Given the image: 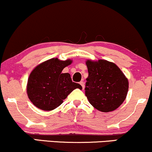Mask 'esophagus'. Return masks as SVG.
Here are the masks:
<instances>
[{
    "instance_id": "34e87169",
    "label": "esophagus",
    "mask_w": 152,
    "mask_h": 152,
    "mask_svg": "<svg viewBox=\"0 0 152 152\" xmlns=\"http://www.w3.org/2000/svg\"><path fill=\"white\" fill-rule=\"evenodd\" d=\"M80 84L81 86L83 87V89L84 90V88H85V83H84V82H83V81H81L80 83Z\"/></svg>"
}]
</instances>
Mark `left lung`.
Listing matches in <instances>:
<instances>
[{
    "instance_id": "obj_1",
    "label": "left lung",
    "mask_w": 152,
    "mask_h": 152,
    "mask_svg": "<svg viewBox=\"0 0 152 152\" xmlns=\"http://www.w3.org/2000/svg\"><path fill=\"white\" fill-rule=\"evenodd\" d=\"M88 77L85 95L90 103L102 112L113 111L126 98L129 81L115 64L103 59L87 60Z\"/></svg>"
}]
</instances>
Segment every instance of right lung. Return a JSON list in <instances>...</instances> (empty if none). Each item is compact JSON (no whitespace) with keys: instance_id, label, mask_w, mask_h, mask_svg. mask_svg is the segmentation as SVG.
<instances>
[{"instance_id":"add662e5","label":"right lung","mask_w":152,"mask_h":152,"mask_svg":"<svg viewBox=\"0 0 152 152\" xmlns=\"http://www.w3.org/2000/svg\"><path fill=\"white\" fill-rule=\"evenodd\" d=\"M72 61L52 58L41 63L31 72L27 83L28 98L36 107L43 110H52L63 103L67 95L76 88L82 89L78 83L72 81L69 73H62L64 67Z\"/></svg>"}]
</instances>
